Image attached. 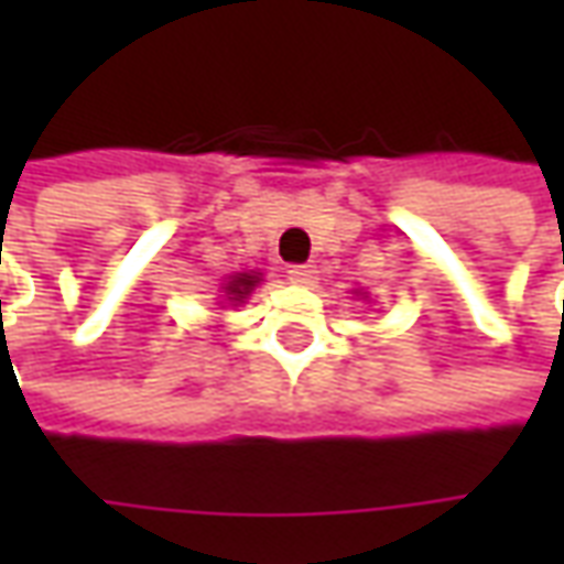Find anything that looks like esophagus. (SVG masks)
<instances>
[{
    "label": "esophagus",
    "mask_w": 564,
    "mask_h": 564,
    "mask_svg": "<svg viewBox=\"0 0 564 564\" xmlns=\"http://www.w3.org/2000/svg\"><path fill=\"white\" fill-rule=\"evenodd\" d=\"M286 278L293 283H299V286H311L314 278H317V269H314V265H290V269H286Z\"/></svg>",
    "instance_id": "obj_1"
}]
</instances>
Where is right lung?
I'll return each instance as SVG.
<instances>
[{"instance_id": "1", "label": "right lung", "mask_w": 564, "mask_h": 564, "mask_svg": "<svg viewBox=\"0 0 564 564\" xmlns=\"http://www.w3.org/2000/svg\"><path fill=\"white\" fill-rule=\"evenodd\" d=\"M257 283H259L257 274H238V278H232V281H229V286H226V295H229L232 302H241V299H245V295L250 293Z\"/></svg>"}]
</instances>
